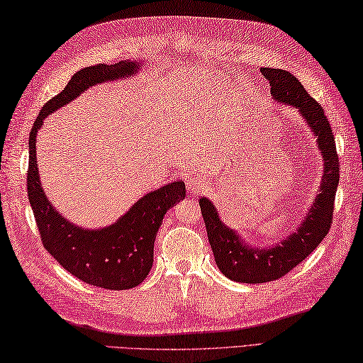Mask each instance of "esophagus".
<instances>
[{"mask_svg": "<svg viewBox=\"0 0 363 363\" xmlns=\"http://www.w3.org/2000/svg\"><path fill=\"white\" fill-rule=\"evenodd\" d=\"M186 189L192 194V196H200V194L206 189V182L200 175H188Z\"/></svg>", "mask_w": 363, "mask_h": 363, "instance_id": "obj_1", "label": "esophagus"}]
</instances>
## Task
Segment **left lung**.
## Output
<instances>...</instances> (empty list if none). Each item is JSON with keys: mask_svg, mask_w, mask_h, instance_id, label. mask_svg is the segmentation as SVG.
I'll list each match as a JSON object with an SVG mask.
<instances>
[{"mask_svg": "<svg viewBox=\"0 0 363 363\" xmlns=\"http://www.w3.org/2000/svg\"><path fill=\"white\" fill-rule=\"evenodd\" d=\"M260 72L269 79L274 101L291 106L308 125L322 155L323 172L317 196L302 223L284 240L271 246L251 245L238 231L223 223L216 205L208 197L199 200L218 269L234 281L254 285L284 277L320 245L333 223L334 197L339 184V157L333 129L322 106L309 96L302 83L288 70L262 67Z\"/></svg>", "mask_w": 363, "mask_h": 363, "instance_id": "8db88e82", "label": "left lung"}]
</instances>
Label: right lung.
Segmentation results:
<instances>
[{
  "label": "right lung",
  "instance_id": "right-lung-1",
  "mask_svg": "<svg viewBox=\"0 0 363 363\" xmlns=\"http://www.w3.org/2000/svg\"><path fill=\"white\" fill-rule=\"evenodd\" d=\"M141 66L143 63L128 60L78 70L65 89L43 106L29 137L28 196L44 248L72 276L104 289H129L146 279L154 263L158 228L166 212L186 196L184 183L175 180L145 194L112 225L83 228L69 222L48 199L40 180L35 143L49 115L95 84L138 74Z\"/></svg>",
  "mask_w": 363,
  "mask_h": 363
}]
</instances>
